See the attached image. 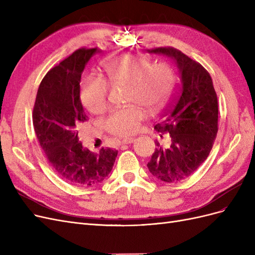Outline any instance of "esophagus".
I'll use <instances>...</instances> for the list:
<instances>
[{"label":"esophagus","instance_id":"esophagus-1","mask_svg":"<svg viewBox=\"0 0 255 255\" xmlns=\"http://www.w3.org/2000/svg\"><path fill=\"white\" fill-rule=\"evenodd\" d=\"M133 141H134L133 137L124 138V139H122V141H120V144H122V145H124V144H131V143H133Z\"/></svg>","mask_w":255,"mask_h":255}]
</instances>
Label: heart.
<instances>
[{
  "label": "heart",
  "instance_id": "obj_1",
  "mask_svg": "<svg viewBox=\"0 0 255 255\" xmlns=\"http://www.w3.org/2000/svg\"><path fill=\"white\" fill-rule=\"evenodd\" d=\"M105 77L111 85L126 86L125 108L112 110L104 121L109 133L127 137L136 133L145 120L146 109L154 112L163 105L172 85V72L166 63L151 64L134 55L111 57L102 63ZM108 84L97 76H87L79 89V100L92 114H102L107 109Z\"/></svg>",
  "mask_w": 255,
  "mask_h": 255
}]
</instances>
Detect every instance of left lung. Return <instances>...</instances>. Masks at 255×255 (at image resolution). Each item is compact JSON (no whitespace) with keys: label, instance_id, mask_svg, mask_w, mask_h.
Here are the masks:
<instances>
[{"label":"left lung","instance_id":"8db88e82","mask_svg":"<svg viewBox=\"0 0 255 255\" xmlns=\"http://www.w3.org/2000/svg\"><path fill=\"white\" fill-rule=\"evenodd\" d=\"M150 54L167 56L175 61L180 74V90L164 119L154 126L169 133L171 144L155 148L147 164L150 174L172 183L190 177L207 160L218 131V103L208 71L174 47H158Z\"/></svg>","mask_w":255,"mask_h":255}]
</instances>
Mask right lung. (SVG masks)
Here are the masks:
<instances>
[{
	"label": "right lung",
	"instance_id": "add662e5",
	"mask_svg": "<svg viewBox=\"0 0 255 255\" xmlns=\"http://www.w3.org/2000/svg\"><path fill=\"white\" fill-rule=\"evenodd\" d=\"M100 51L79 48L48 71L39 86L32 123L46 159L64 181L76 186L101 183L108 177L118 150L90 151L78 138L77 127L88 121L79 100L86 64Z\"/></svg>",
	"mask_w": 255,
	"mask_h": 255
}]
</instances>
